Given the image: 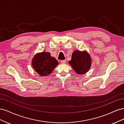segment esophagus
Instances as JSON below:
<instances>
[{
  "label": "esophagus",
  "mask_w": 124,
  "mask_h": 124,
  "mask_svg": "<svg viewBox=\"0 0 124 124\" xmlns=\"http://www.w3.org/2000/svg\"><path fill=\"white\" fill-rule=\"evenodd\" d=\"M61 63L63 64V63H66V61L65 60H62V61H61Z\"/></svg>",
  "instance_id": "1"
}]
</instances>
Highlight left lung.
<instances>
[{
	"mask_svg": "<svg viewBox=\"0 0 124 124\" xmlns=\"http://www.w3.org/2000/svg\"><path fill=\"white\" fill-rule=\"evenodd\" d=\"M69 63L77 73L82 75L88 72L91 68L92 58L86 51L75 50Z\"/></svg>",
	"mask_w": 124,
	"mask_h": 124,
	"instance_id": "left-lung-1",
	"label": "left lung"
}]
</instances>
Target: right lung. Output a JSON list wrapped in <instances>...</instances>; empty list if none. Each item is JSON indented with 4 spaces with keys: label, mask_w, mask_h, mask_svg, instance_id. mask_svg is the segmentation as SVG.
Wrapping results in <instances>:
<instances>
[{
    "label": "right lung",
    "mask_w": 124,
    "mask_h": 124,
    "mask_svg": "<svg viewBox=\"0 0 124 124\" xmlns=\"http://www.w3.org/2000/svg\"><path fill=\"white\" fill-rule=\"evenodd\" d=\"M58 65L57 60L52 57L49 52L37 53L31 61L32 68L41 77L48 76Z\"/></svg>",
    "instance_id": "add662e5"
}]
</instances>
